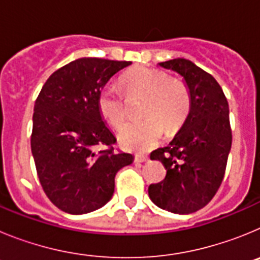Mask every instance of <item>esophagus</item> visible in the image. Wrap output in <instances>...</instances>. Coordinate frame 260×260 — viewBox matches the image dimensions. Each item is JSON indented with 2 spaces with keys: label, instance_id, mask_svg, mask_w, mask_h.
Segmentation results:
<instances>
[{
  "label": "esophagus",
  "instance_id": "obj_1",
  "mask_svg": "<svg viewBox=\"0 0 260 260\" xmlns=\"http://www.w3.org/2000/svg\"><path fill=\"white\" fill-rule=\"evenodd\" d=\"M134 161L135 162H146V161H148V157H147V156H143V155H137L134 158Z\"/></svg>",
  "mask_w": 260,
  "mask_h": 260
}]
</instances>
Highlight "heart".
Here are the masks:
<instances>
[{
    "mask_svg": "<svg viewBox=\"0 0 260 260\" xmlns=\"http://www.w3.org/2000/svg\"><path fill=\"white\" fill-rule=\"evenodd\" d=\"M127 93H146L143 121L127 122L118 133L123 148L144 152L157 146L164 135L176 133L186 121L191 109V95L181 80L169 79V75L156 69L139 66L122 77ZM99 112L114 127L125 121L126 107L122 91L114 84H107L98 95Z\"/></svg>",
    "mask_w": 260,
    "mask_h": 260,
    "instance_id": "1",
    "label": "heart"
}]
</instances>
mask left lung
<instances>
[{"mask_svg":"<svg viewBox=\"0 0 260 260\" xmlns=\"http://www.w3.org/2000/svg\"><path fill=\"white\" fill-rule=\"evenodd\" d=\"M185 80L191 109L169 146L151 153L167 176L148 187L151 201L169 212H197L211 202L225 174L232 147L229 105L220 84L203 69L185 58L160 62Z\"/></svg>","mask_w":260,"mask_h":260,"instance_id":"1","label":"left lung"}]
</instances>
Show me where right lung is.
Here are the masks:
<instances>
[{"mask_svg":"<svg viewBox=\"0 0 260 260\" xmlns=\"http://www.w3.org/2000/svg\"><path fill=\"white\" fill-rule=\"evenodd\" d=\"M130 61L78 58L54 71L34 108L31 151L43 190L71 215L99 210L114 192V177L134 160L114 152L116 137L98 108L100 89ZM98 145L107 150L96 151Z\"/></svg>","mask_w":260,"mask_h":260,"instance_id":"1","label":"right lung"}]
</instances>
